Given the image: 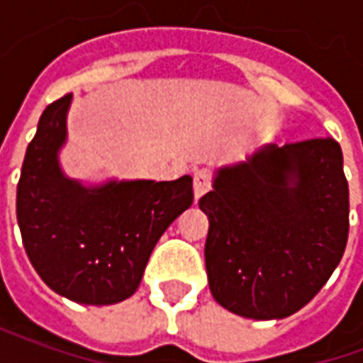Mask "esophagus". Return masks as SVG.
Instances as JSON below:
<instances>
[{"mask_svg":"<svg viewBox=\"0 0 363 363\" xmlns=\"http://www.w3.org/2000/svg\"><path fill=\"white\" fill-rule=\"evenodd\" d=\"M212 189V171L210 169H198L194 173V196H204Z\"/></svg>","mask_w":363,"mask_h":363,"instance_id":"1","label":"esophagus"}]
</instances>
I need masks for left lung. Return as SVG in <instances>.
Segmentation results:
<instances>
[{"label":"left lung","instance_id":"left-lung-1","mask_svg":"<svg viewBox=\"0 0 363 363\" xmlns=\"http://www.w3.org/2000/svg\"><path fill=\"white\" fill-rule=\"evenodd\" d=\"M198 206L210 220L213 299L247 319H284L319 294L346 249L342 150L333 138L264 147L221 169Z\"/></svg>","mask_w":363,"mask_h":363}]
</instances>
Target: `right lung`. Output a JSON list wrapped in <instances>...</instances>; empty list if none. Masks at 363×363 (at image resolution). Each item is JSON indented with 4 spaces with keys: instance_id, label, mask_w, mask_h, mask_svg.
I'll use <instances>...</instances> for the list:
<instances>
[{
    "instance_id": "obj_1",
    "label": "right lung",
    "mask_w": 363,
    "mask_h": 363,
    "mask_svg": "<svg viewBox=\"0 0 363 363\" xmlns=\"http://www.w3.org/2000/svg\"><path fill=\"white\" fill-rule=\"evenodd\" d=\"M72 95L44 108L17 184V221L30 264L46 286L85 305L118 303L134 294L153 247L194 200L192 179L108 182L85 189L66 179Z\"/></svg>"
}]
</instances>
